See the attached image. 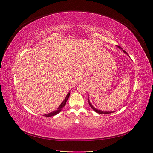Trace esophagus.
<instances>
[{
    "label": "esophagus",
    "instance_id": "34e87169",
    "mask_svg": "<svg viewBox=\"0 0 153 153\" xmlns=\"http://www.w3.org/2000/svg\"><path fill=\"white\" fill-rule=\"evenodd\" d=\"M81 81H82H82H82V80H81Z\"/></svg>",
    "mask_w": 153,
    "mask_h": 153
}]
</instances>
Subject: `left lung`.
Masks as SVG:
<instances>
[{
	"label": "left lung",
	"instance_id": "8db88e82",
	"mask_svg": "<svg viewBox=\"0 0 153 153\" xmlns=\"http://www.w3.org/2000/svg\"><path fill=\"white\" fill-rule=\"evenodd\" d=\"M117 47L118 48H120V49H121V50H122V51L123 52L125 53L126 54H127V55H128V53L126 52L125 50H123L120 47H119V46H117ZM88 103H89V105H90V106L91 107V108H93V110L95 111V112H97V113H98V114H111V113H114V111H103V110H98V109H97L96 108H94V107L93 106V105L91 103V102H90V101H89V97H88Z\"/></svg>",
	"mask_w": 153,
	"mask_h": 153
}]
</instances>
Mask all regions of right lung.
Masks as SVG:
<instances>
[{
	"label": "right lung",
	"mask_w": 153,
	"mask_h": 153,
	"mask_svg": "<svg viewBox=\"0 0 153 153\" xmlns=\"http://www.w3.org/2000/svg\"><path fill=\"white\" fill-rule=\"evenodd\" d=\"M69 96H70V91H69V93H68V94H67V96H66L65 98L64 99V100L63 101H62V103L59 105V106L58 107L57 109H56V110L53 111V112L49 113V114H45V115H44L43 116H45V117H52V116L56 115V114H58L59 113H60V112L61 111V110H62V108H63L64 107V106L65 105L67 101L68 100V99H69Z\"/></svg>",
	"instance_id": "add662e5"
}]
</instances>
